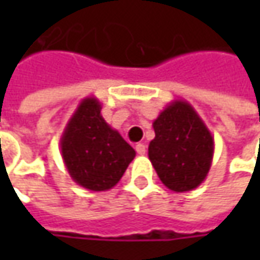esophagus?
<instances>
[{"label":"esophagus","mask_w":260,"mask_h":260,"mask_svg":"<svg viewBox=\"0 0 260 260\" xmlns=\"http://www.w3.org/2000/svg\"><path fill=\"white\" fill-rule=\"evenodd\" d=\"M136 152H137L139 155H145L146 145H143V143H137V145H136Z\"/></svg>","instance_id":"1"}]
</instances>
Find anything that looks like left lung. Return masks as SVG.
Wrapping results in <instances>:
<instances>
[{"instance_id":"left-lung-1","label":"left lung","mask_w":260,"mask_h":260,"mask_svg":"<svg viewBox=\"0 0 260 260\" xmlns=\"http://www.w3.org/2000/svg\"><path fill=\"white\" fill-rule=\"evenodd\" d=\"M149 159L162 184L175 192L204 182L214 155V139L194 107L175 100L153 121Z\"/></svg>"}]
</instances>
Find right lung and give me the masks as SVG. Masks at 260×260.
<instances>
[{"mask_svg": "<svg viewBox=\"0 0 260 260\" xmlns=\"http://www.w3.org/2000/svg\"><path fill=\"white\" fill-rule=\"evenodd\" d=\"M60 152L71 178L96 192L111 189L136 156L135 149L107 124L95 96L84 98L69 118Z\"/></svg>", "mask_w": 260, "mask_h": 260, "instance_id": "1", "label": "right lung"}]
</instances>
